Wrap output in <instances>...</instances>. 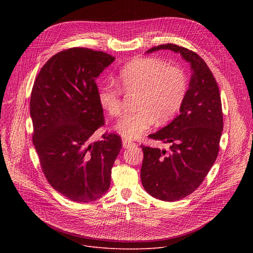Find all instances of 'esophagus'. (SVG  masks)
<instances>
[{"label": "esophagus", "instance_id": "34e87169", "mask_svg": "<svg viewBox=\"0 0 253 253\" xmlns=\"http://www.w3.org/2000/svg\"><path fill=\"white\" fill-rule=\"evenodd\" d=\"M134 145H135V143L132 142V141H130V140H127V139H123V140H122V146H123L124 148H129V147L134 146Z\"/></svg>", "mask_w": 253, "mask_h": 253}]
</instances>
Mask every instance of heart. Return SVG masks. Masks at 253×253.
Instances as JSON below:
<instances>
[{"mask_svg":"<svg viewBox=\"0 0 253 253\" xmlns=\"http://www.w3.org/2000/svg\"><path fill=\"white\" fill-rule=\"evenodd\" d=\"M117 85L120 87L100 85L97 98L104 110L116 116L122 110V91L138 93L137 110L124 114L115 125V130L127 139L141 137L155 121L164 124L172 119L182 106L187 91L184 72L158 58H138L129 62L119 72Z\"/></svg>","mask_w":253,"mask_h":253,"instance_id":"1","label":"heart"}]
</instances>
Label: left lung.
I'll list each match as a JSON object with an SVG mask.
<instances>
[{
	"label": "left lung",
	"mask_w": 253,
	"mask_h": 253,
	"mask_svg": "<svg viewBox=\"0 0 253 253\" xmlns=\"http://www.w3.org/2000/svg\"><path fill=\"white\" fill-rule=\"evenodd\" d=\"M170 50L190 64L191 78L179 115L149 137L170 143L169 151L141 146V181L154 198L182 199L196 190L217 158L223 115L217 83L204 60L193 51L164 44L146 51Z\"/></svg>",
	"instance_id": "left-lung-1"
}]
</instances>
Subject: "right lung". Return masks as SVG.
Here are the masks:
<instances>
[{"label":"right lung","mask_w":253,"mask_h":253,"mask_svg":"<svg viewBox=\"0 0 253 253\" xmlns=\"http://www.w3.org/2000/svg\"><path fill=\"white\" fill-rule=\"evenodd\" d=\"M114 60L104 52L71 48L48 60L33 86V143L48 182L72 201H95L107 192L122 148L113 133L90 142L104 124L96 79Z\"/></svg>","instance_id":"right-lung-1"}]
</instances>
